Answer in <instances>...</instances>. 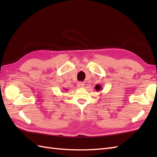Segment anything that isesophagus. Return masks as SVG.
Returning <instances> with one entry per match:
<instances>
[{"label":"esophagus","instance_id":"esophagus-1","mask_svg":"<svg viewBox=\"0 0 157 157\" xmlns=\"http://www.w3.org/2000/svg\"><path fill=\"white\" fill-rule=\"evenodd\" d=\"M77 86H78V88H84V83H82V82H78V84H77Z\"/></svg>","mask_w":157,"mask_h":157}]
</instances>
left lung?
<instances>
[{
    "label": "left lung",
    "mask_w": 157,
    "mask_h": 157,
    "mask_svg": "<svg viewBox=\"0 0 157 157\" xmlns=\"http://www.w3.org/2000/svg\"><path fill=\"white\" fill-rule=\"evenodd\" d=\"M94 89H95L97 91V92H98V91H101V90H102V86H101L100 84H96V85L95 86V88H94Z\"/></svg>",
    "instance_id": "obj_1"
}]
</instances>
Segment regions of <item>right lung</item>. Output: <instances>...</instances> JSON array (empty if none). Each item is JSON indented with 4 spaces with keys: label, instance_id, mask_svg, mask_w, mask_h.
<instances>
[{
    "label": "right lung",
    "instance_id": "add662e5",
    "mask_svg": "<svg viewBox=\"0 0 157 157\" xmlns=\"http://www.w3.org/2000/svg\"><path fill=\"white\" fill-rule=\"evenodd\" d=\"M65 90V89H64V90Z\"/></svg>",
    "mask_w": 157,
    "mask_h": 157
}]
</instances>
